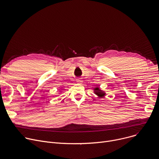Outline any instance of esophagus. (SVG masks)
Segmentation results:
<instances>
[{
    "label": "esophagus",
    "instance_id": "obj_1",
    "mask_svg": "<svg viewBox=\"0 0 159 159\" xmlns=\"http://www.w3.org/2000/svg\"><path fill=\"white\" fill-rule=\"evenodd\" d=\"M77 83H79V84H81V82H82V80H81L80 79H77Z\"/></svg>",
    "mask_w": 159,
    "mask_h": 159
}]
</instances>
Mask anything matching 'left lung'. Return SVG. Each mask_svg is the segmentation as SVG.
I'll return each mask as SVG.
<instances>
[{
  "label": "left lung",
  "instance_id": "left-lung-1",
  "mask_svg": "<svg viewBox=\"0 0 159 159\" xmlns=\"http://www.w3.org/2000/svg\"><path fill=\"white\" fill-rule=\"evenodd\" d=\"M94 92L99 97H103L106 95L104 91H102L101 89H100L98 87L94 88Z\"/></svg>",
  "mask_w": 159,
  "mask_h": 159
}]
</instances>
